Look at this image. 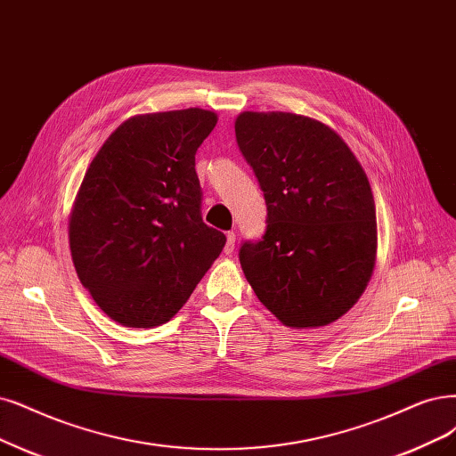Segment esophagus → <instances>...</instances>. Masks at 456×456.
<instances>
[{
	"label": "esophagus",
	"instance_id": "34e87169",
	"mask_svg": "<svg viewBox=\"0 0 456 456\" xmlns=\"http://www.w3.org/2000/svg\"><path fill=\"white\" fill-rule=\"evenodd\" d=\"M234 242H237V234H234V231H229L227 232V242H225V254H232Z\"/></svg>",
	"mask_w": 456,
	"mask_h": 456
}]
</instances>
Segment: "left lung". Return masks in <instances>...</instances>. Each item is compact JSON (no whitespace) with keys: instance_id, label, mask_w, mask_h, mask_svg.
Instances as JSON below:
<instances>
[{"instance_id":"1","label":"left lung","mask_w":456,"mask_h":456,"mask_svg":"<svg viewBox=\"0 0 456 456\" xmlns=\"http://www.w3.org/2000/svg\"><path fill=\"white\" fill-rule=\"evenodd\" d=\"M234 133L266 200L263 240L239 254L246 280L285 327L336 322L376 265V205L362 165L338 133L302 114L246 110Z\"/></svg>"}]
</instances>
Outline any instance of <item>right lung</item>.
I'll return each mask as SVG.
<instances>
[{"mask_svg":"<svg viewBox=\"0 0 456 456\" xmlns=\"http://www.w3.org/2000/svg\"><path fill=\"white\" fill-rule=\"evenodd\" d=\"M217 114H137L99 148L69 216L77 276L112 322L167 323L222 254L225 234L200 217L195 154Z\"/></svg>","mask_w":456,"mask_h":456,"instance_id":"obj_1","label":"right lung"}]
</instances>
